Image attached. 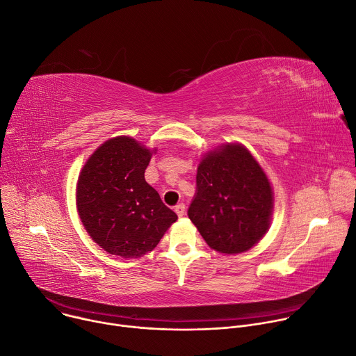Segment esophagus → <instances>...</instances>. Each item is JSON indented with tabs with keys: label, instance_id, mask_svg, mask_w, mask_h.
Segmentation results:
<instances>
[{
	"label": "esophagus",
	"instance_id": "34e87169",
	"mask_svg": "<svg viewBox=\"0 0 356 356\" xmlns=\"http://www.w3.org/2000/svg\"><path fill=\"white\" fill-rule=\"evenodd\" d=\"M175 211H176V214H177L179 217H183L184 213H186V206L183 204V202H180V204H177V206L175 207Z\"/></svg>",
	"mask_w": 356,
	"mask_h": 356
}]
</instances>
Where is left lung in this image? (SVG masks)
<instances>
[{
  "instance_id": "obj_1",
  "label": "left lung",
  "mask_w": 356,
  "mask_h": 356,
  "mask_svg": "<svg viewBox=\"0 0 356 356\" xmlns=\"http://www.w3.org/2000/svg\"><path fill=\"white\" fill-rule=\"evenodd\" d=\"M188 218L216 250L241 253L268 231L273 209L270 183L241 145H225L201 161Z\"/></svg>"
}]
</instances>
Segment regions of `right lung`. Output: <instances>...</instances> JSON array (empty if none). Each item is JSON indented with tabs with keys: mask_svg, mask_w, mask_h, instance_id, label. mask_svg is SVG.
Instances as JSON below:
<instances>
[{
	"mask_svg": "<svg viewBox=\"0 0 356 356\" xmlns=\"http://www.w3.org/2000/svg\"><path fill=\"white\" fill-rule=\"evenodd\" d=\"M150 150L118 136L101 145L77 183V210L88 235L111 255L125 259L150 252L177 220L146 183Z\"/></svg>",
	"mask_w": 356,
	"mask_h": 356,
	"instance_id": "right-lung-1",
	"label": "right lung"
}]
</instances>
